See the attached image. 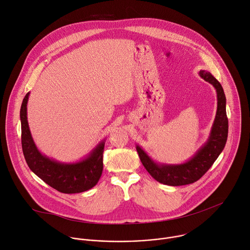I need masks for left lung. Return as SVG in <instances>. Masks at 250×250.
Instances as JSON below:
<instances>
[{
	"instance_id": "8db88e82",
	"label": "left lung",
	"mask_w": 250,
	"mask_h": 250,
	"mask_svg": "<svg viewBox=\"0 0 250 250\" xmlns=\"http://www.w3.org/2000/svg\"><path fill=\"white\" fill-rule=\"evenodd\" d=\"M199 75L216 89L218 99L216 118L206 144L199 148L192 158L180 164L157 163L136 145V150L141 163L156 181L164 185L182 186L198 181L217 160L226 146L229 121L227 118V99L224 89L221 83L209 72L201 70Z\"/></svg>"
}]
</instances>
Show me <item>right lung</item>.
<instances>
[{
  "mask_svg": "<svg viewBox=\"0 0 250 250\" xmlns=\"http://www.w3.org/2000/svg\"><path fill=\"white\" fill-rule=\"evenodd\" d=\"M29 92L21 106V146L29 169L42 181L64 194L82 193L92 189L103 172V152L104 139L82 160L63 163L42 154L35 146L27 123V101Z\"/></svg>",
  "mask_w": 250,
  "mask_h": 250,
  "instance_id": "right-lung-1",
  "label": "right lung"
}]
</instances>
